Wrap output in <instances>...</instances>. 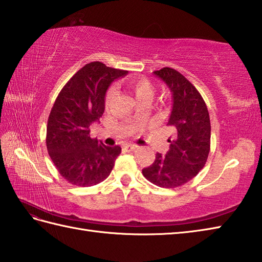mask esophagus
<instances>
[{
  "instance_id": "34e87169",
  "label": "esophagus",
  "mask_w": 262,
  "mask_h": 262,
  "mask_svg": "<svg viewBox=\"0 0 262 262\" xmlns=\"http://www.w3.org/2000/svg\"><path fill=\"white\" fill-rule=\"evenodd\" d=\"M139 147L138 146H135V145H126V146H124V150H126V151H135V150H137Z\"/></svg>"
}]
</instances>
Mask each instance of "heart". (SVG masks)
<instances>
[{
  "label": "heart",
  "instance_id": "heart-1",
  "mask_svg": "<svg viewBox=\"0 0 262 262\" xmlns=\"http://www.w3.org/2000/svg\"><path fill=\"white\" fill-rule=\"evenodd\" d=\"M125 90L136 98L139 104H149L151 101L155 87L154 84L146 78H131L123 82ZM114 97V89L111 88L105 95V105L108 106Z\"/></svg>",
  "mask_w": 262,
  "mask_h": 262
}]
</instances>
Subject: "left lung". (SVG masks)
Returning <instances> with one entry per match:
<instances>
[{
  "instance_id": "1",
  "label": "left lung",
  "mask_w": 262,
  "mask_h": 262,
  "mask_svg": "<svg viewBox=\"0 0 262 262\" xmlns=\"http://www.w3.org/2000/svg\"><path fill=\"white\" fill-rule=\"evenodd\" d=\"M154 74L167 84L173 97V108L167 125L169 150L156 159L142 174L152 184L165 189L189 182L204 168L210 151V119L200 93L183 74L163 68Z\"/></svg>"
}]
</instances>
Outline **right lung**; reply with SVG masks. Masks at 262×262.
I'll return each instance as SVG.
<instances>
[{"mask_svg":"<svg viewBox=\"0 0 262 262\" xmlns=\"http://www.w3.org/2000/svg\"><path fill=\"white\" fill-rule=\"evenodd\" d=\"M125 70L90 62L58 94L47 121L46 147L58 173L69 183L93 186L108 178L121 147L105 146L90 138L89 126L105 110V95Z\"/></svg>","mask_w":262,"mask_h":262,"instance_id":"right-lung-1","label":"right lung"}]
</instances>
